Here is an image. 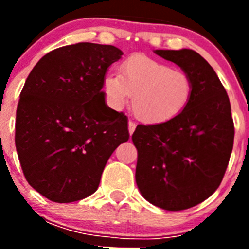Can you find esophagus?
<instances>
[{
    "mask_svg": "<svg viewBox=\"0 0 249 249\" xmlns=\"http://www.w3.org/2000/svg\"><path fill=\"white\" fill-rule=\"evenodd\" d=\"M136 129V124L135 122H132V121H129L128 122V131H129V135H133V132H135Z\"/></svg>",
    "mask_w": 249,
    "mask_h": 249,
    "instance_id": "obj_1",
    "label": "esophagus"
}]
</instances>
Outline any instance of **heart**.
<instances>
[{
    "label": "heart",
    "mask_w": 249,
    "mask_h": 249,
    "mask_svg": "<svg viewBox=\"0 0 249 249\" xmlns=\"http://www.w3.org/2000/svg\"><path fill=\"white\" fill-rule=\"evenodd\" d=\"M102 91L107 105L123 109L131 101L132 113L144 123L172 120L184 109L193 93L190 74L143 56L123 61L118 74L103 77Z\"/></svg>",
    "instance_id": "b5f03b06"
}]
</instances>
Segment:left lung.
Returning <instances> with one entry per match:
<instances>
[{
    "label": "left lung",
    "instance_id": "left-lung-1",
    "mask_svg": "<svg viewBox=\"0 0 249 249\" xmlns=\"http://www.w3.org/2000/svg\"><path fill=\"white\" fill-rule=\"evenodd\" d=\"M190 74L193 93L175 118L138 124L132 141L138 152L136 183L162 210L197 206L221 184L234 140L231 103L218 76L193 50H156Z\"/></svg>",
    "mask_w": 249,
    "mask_h": 249
}]
</instances>
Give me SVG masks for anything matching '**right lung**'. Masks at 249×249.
<instances>
[{"label": "right lung", "mask_w": 249, "mask_h": 249, "mask_svg": "<svg viewBox=\"0 0 249 249\" xmlns=\"http://www.w3.org/2000/svg\"><path fill=\"white\" fill-rule=\"evenodd\" d=\"M123 54L80 42L51 51L28 74L16 112L17 155L32 188L57 203L97 191L113 151L128 141L127 117L105 102L102 82Z\"/></svg>", "instance_id": "obj_1"}]
</instances>
